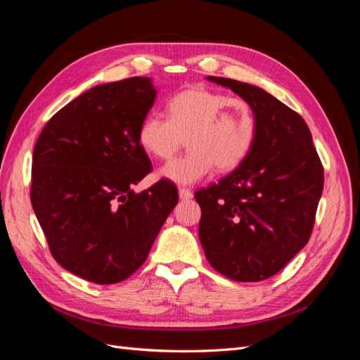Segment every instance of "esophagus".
Instances as JSON below:
<instances>
[{
  "label": "esophagus",
  "instance_id": "1",
  "mask_svg": "<svg viewBox=\"0 0 360 360\" xmlns=\"http://www.w3.org/2000/svg\"><path fill=\"white\" fill-rule=\"evenodd\" d=\"M179 197H180V200H191L193 197V193L186 188H180L179 189Z\"/></svg>",
  "mask_w": 360,
  "mask_h": 360
}]
</instances>
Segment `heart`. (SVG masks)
Returning <instances> with one entry per match:
<instances>
[{"mask_svg": "<svg viewBox=\"0 0 360 360\" xmlns=\"http://www.w3.org/2000/svg\"><path fill=\"white\" fill-rule=\"evenodd\" d=\"M168 115L147 114L139 124L138 141L151 156L169 159L183 136H188V153L160 169V177L177 184L197 183L214 167L221 171L237 168L254 146V112L233 96L193 86L171 97Z\"/></svg>", "mask_w": 360, "mask_h": 360, "instance_id": "1", "label": "heart"}]
</instances>
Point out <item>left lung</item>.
<instances>
[{
    "instance_id": "8db88e82",
    "label": "left lung",
    "mask_w": 360,
    "mask_h": 360,
    "mask_svg": "<svg viewBox=\"0 0 360 360\" xmlns=\"http://www.w3.org/2000/svg\"><path fill=\"white\" fill-rule=\"evenodd\" d=\"M250 106L254 146L231 174L198 191L200 242L213 269L238 282L276 275L308 243L324 176L304 120L246 82L207 76Z\"/></svg>"
}]
</instances>
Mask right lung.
I'll list each match as a JSON object with an SVG mask.
<instances>
[{
	"instance_id": "add662e5",
	"label": "right lung",
	"mask_w": 360,
	"mask_h": 360,
	"mask_svg": "<svg viewBox=\"0 0 360 360\" xmlns=\"http://www.w3.org/2000/svg\"><path fill=\"white\" fill-rule=\"evenodd\" d=\"M151 78L108 82L53 115L32 151L31 204L57 263L94 284L127 279L144 264L179 201L151 171L138 129L156 99Z\"/></svg>"
}]
</instances>
